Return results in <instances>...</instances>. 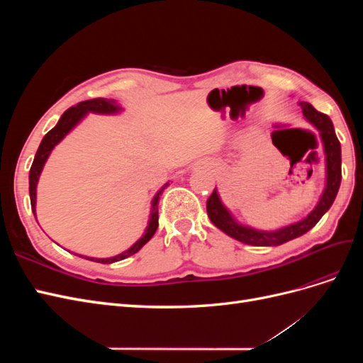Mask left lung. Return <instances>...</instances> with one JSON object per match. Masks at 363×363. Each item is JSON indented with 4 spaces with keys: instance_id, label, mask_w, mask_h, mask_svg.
<instances>
[{
    "instance_id": "8db88e82",
    "label": "left lung",
    "mask_w": 363,
    "mask_h": 363,
    "mask_svg": "<svg viewBox=\"0 0 363 363\" xmlns=\"http://www.w3.org/2000/svg\"><path fill=\"white\" fill-rule=\"evenodd\" d=\"M300 106L303 108V115L306 116V119L320 130L323 142H324V150H325V157H327L325 191L318 206L304 219H301V221L284 227L281 230H277V232H259V230H255V228L239 225L232 218V215L228 213L227 208L223 206V203L219 201L216 189H213L212 195L208 196L207 204H206L208 218H211V221L219 230H223L224 233L240 240V242L255 245V247H271V245H281L284 242H288V240L298 238L309 232L312 227H315L316 223L320 221L323 215L328 211V208H330V206L336 199V194L340 186V179H342V171H340V144L336 138L333 123L325 113L318 112L312 104L303 101L300 103Z\"/></svg>"
}]
</instances>
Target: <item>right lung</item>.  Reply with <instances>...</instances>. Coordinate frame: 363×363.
<instances>
[{
	"instance_id": "right-lung-1",
	"label": "right lung",
	"mask_w": 363,
	"mask_h": 363,
	"mask_svg": "<svg viewBox=\"0 0 363 363\" xmlns=\"http://www.w3.org/2000/svg\"><path fill=\"white\" fill-rule=\"evenodd\" d=\"M119 111V107L115 104L113 100H107V98H94V100H86L82 101L79 104H75L72 107H69L67 112H65L60 118V121L57 123V125L51 128L48 133L43 136L40 145L38 148V152L35 156V160H33V164L30 168V201H31V211L35 213L36 211V184L39 180L40 171L43 168V163L47 162L51 150L56 147L59 142L65 138V135L79 123V121L87 113V112H95V113H115ZM168 183L163 186V188L156 194L155 199H152V206H151V216H150V223L148 227L145 230V235L142 236L138 242L128 248L127 251L121 252V255L111 257V259H94V257H83L87 260L92 262H98V263H113L118 260H123L131 255H135L142 247H144L148 240L152 238V235L156 233L157 225H159V199L163 192V189L167 188ZM36 216V213H35ZM82 257V256H80Z\"/></svg>"
}]
</instances>
